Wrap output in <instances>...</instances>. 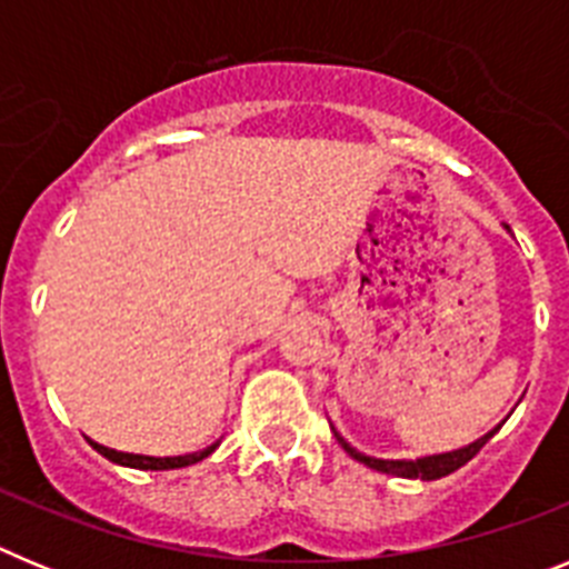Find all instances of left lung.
<instances>
[{"label": "left lung", "instance_id": "8db88e82", "mask_svg": "<svg viewBox=\"0 0 569 569\" xmlns=\"http://www.w3.org/2000/svg\"><path fill=\"white\" fill-rule=\"evenodd\" d=\"M505 230L510 233V228L505 224ZM333 427V425H330ZM499 427L496 425L490 430V433H485L481 439L470 441V445L459 447V450H447V453H430V456H419V459H376V456H367L361 453V450H356L350 441L345 439V436L339 433L333 427V436L339 439V445L345 447V453L350 456V459L361 461L365 467H370V470H379V472H390V476H399V479H421V481H436L441 479V476H450V472H456L459 467H465L467 461L472 459V456L479 453L481 447L487 445V441L492 439V436L499 433Z\"/></svg>", "mask_w": 569, "mask_h": 569}]
</instances>
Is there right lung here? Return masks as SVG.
<instances>
[{
	"label": "right lung",
	"mask_w": 569,
	"mask_h": 569,
	"mask_svg": "<svg viewBox=\"0 0 569 569\" xmlns=\"http://www.w3.org/2000/svg\"><path fill=\"white\" fill-rule=\"evenodd\" d=\"M90 447L102 453L104 459L113 461V465H122V467H133V470H179V467H190L196 461L208 459L213 453L219 441L208 445L204 450H196V453H182V456H144V453H124V450H113V447H104L99 441L88 439Z\"/></svg>",
	"instance_id": "add662e5"
}]
</instances>
